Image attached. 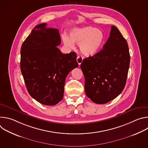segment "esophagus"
<instances>
[{
    "label": "esophagus",
    "mask_w": 148,
    "mask_h": 148,
    "mask_svg": "<svg viewBox=\"0 0 148 148\" xmlns=\"http://www.w3.org/2000/svg\"><path fill=\"white\" fill-rule=\"evenodd\" d=\"M83 61V57H82L81 56H78L77 58V61L78 62V64H79V66L81 64L82 62Z\"/></svg>",
    "instance_id": "esophagus-1"
}]
</instances>
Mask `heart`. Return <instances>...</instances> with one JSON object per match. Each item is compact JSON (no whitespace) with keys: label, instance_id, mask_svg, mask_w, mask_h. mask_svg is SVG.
Listing matches in <instances>:
<instances>
[{"label":"heart","instance_id":"b5f03b06","mask_svg":"<svg viewBox=\"0 0 148 148\" xmlns=\"http://www.w3.org/2000/svg\"><path fill=\"white\" fill-rule=\"evenodd\" d=\"M105 39L103 33L97 28L87 26L73 29L69 37L63 36L64 44L70 48L74 47V43L79 45L80 51L87 57H94L101 50Z\"/></svg>","mask_w":148,"mask_h":148}]
</instances>
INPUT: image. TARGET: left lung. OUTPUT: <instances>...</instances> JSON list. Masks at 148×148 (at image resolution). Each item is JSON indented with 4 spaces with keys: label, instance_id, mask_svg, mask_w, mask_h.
I'll return each instance as SVG.
<instances>
[{
    "label": "left lung",
    "instance_id": "1",
    "mask_svg": "<svg viewBox=\"0 0 148 148\" xmlns=\"http://www.w3.org/2000/svg\"><path fill=\"white\" fill-rule=\"evenodd\" d=\"M130 62L127 41L118 28L112 26L110 37L101 51L84 58L81 64L87 96L99 104L117 97L125 86Z\"/></svg>",
    "mask_w": 148,
    "mask_h": 148
}]
</instances>
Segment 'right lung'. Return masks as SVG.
Listing matches in <instances>:
<instances>
[{"mask_svg":"<svg viewBox=\"0 0 148 148\" xmlns=\"http://www.w3.org/2000/svg\"><path fill=\"white\" fill-rule=\"evenodd\" d=\"M36 26L23 43L20 69L32 98L46 105L58 103L63 98L66 78L78 66L75 52L62 54L58 29Z\"/></svg>","mask_w":148,"mask_h":148,"instance_id":"right-lung-1","label":"right lung"}]
</instances>
